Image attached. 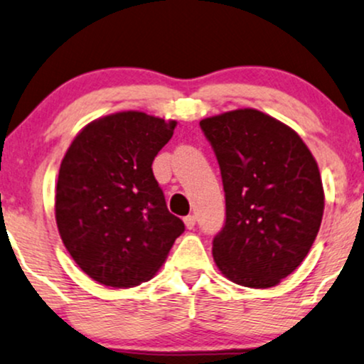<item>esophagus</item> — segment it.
Masks as SVG:
<instances>
[{
    "label": "esophagus",
    "mask_w": 364,
    "mask_h": 364,
    "mask_svg": "<svg viewBox=\"0 0 364 364\" xmlns=\"http://www.w3.org/2000/svg\"><path fill=\"white\" fill-rule=\"evenodd\" d=\"M185 225H186V228H195V225H196V216L195 215H188V216H185Z\"/></svg>",
    "instance_id": "1"
}]
</instances>
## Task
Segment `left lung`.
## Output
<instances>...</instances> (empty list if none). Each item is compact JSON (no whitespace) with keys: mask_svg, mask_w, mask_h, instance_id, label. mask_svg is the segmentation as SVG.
<instances>
[{"mask_svg":"<svg viewBox=\"0 0 364 364\" xmlns=\"http://www.w3.org/2000/svg\"><path fill=\"white\" fill-rule=\"evenodd\" d=\"M218 159L227 220L213 259L238 285L267 289L309 254L324 213L314 156L294 129L257 109L200 122Z\"/></svg>","mask_w":364,"mask_h":364,"instance_id":"obj_1","label":"left lung"}]
</instances>
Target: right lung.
<instances>
[{
	"mask_svg": "<svg viewBox=\"0 0 364 364\" xmlns=\"http://www.w3.org/2000/svg\"><path fill=\"white\" fill-rule=\"evenodd\" d=\"M174 127L137 110L110 114L87 124L63 156L55 220L68 254L95 282H146L185 232L151 168Z\"/></svg>",
	"mask_w": 364,
	"mask_h": 364,
	"instance_id": "1",
	"label": "right lung"
}]
</instances>
